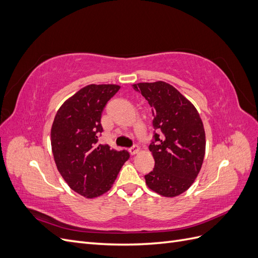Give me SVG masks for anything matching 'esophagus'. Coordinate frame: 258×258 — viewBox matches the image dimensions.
<instances>
[{
  "instance_id": "esophagus-1",
  "label": "esophagus",
  "mask_w": 258,
  "mask_h": 258,
  "mask_svg": "<svg viewBox=\"0 0 258 258\" xmlns=\"http://www.w3.org/2000/svg\"><path fill=\"white\" fill-rule=\"evenodd\" d=\"M139 152H140V147H139L138 145H134V146L129 148V153H130L131 155H136V154H138Z\"/></svg>"
}]
</instances>
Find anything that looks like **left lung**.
<instances>
[{
    "label": "left lung",
    "instance_id": "obj_1",
    "mask_svg": "<svg viewBox=\"0 0 258 258\" xmlns=\"http://www.w3.org/2000/svg\"><path fill=\"white\" fill-rule=\"evenodd\" d=\"M153 111L154 136L150 151L153 171L146 185L165 197H175L189 188L204 162L206 134L195 106L173 86L165 82L139 83Z\"/></svg>",
    "mask_w": 258,
    "mask_h": 258
}]
</instances>
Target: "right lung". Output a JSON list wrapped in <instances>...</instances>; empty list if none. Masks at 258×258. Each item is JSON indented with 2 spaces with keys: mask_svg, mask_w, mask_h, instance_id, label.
<instances>
[{
  "mask_svg": "<svg viewBox=\"0 0 258 258\" xmlns=\"http://www.w3.org/2000/svg\"><path fill=\"white\" fill-rule=\"evenodd\" d=\"M119 88L86 86L61 105L52 122L51 150L58 171L71 189L86 198L110 190L130 157L127 151L117 152L98 143L103 132V108Z\"/></svg>",
  "mask_w": 258,
  "mask_h": 258,
  "instance_id": "add662e5",
  "label": "right lung"
}]
</instances>
